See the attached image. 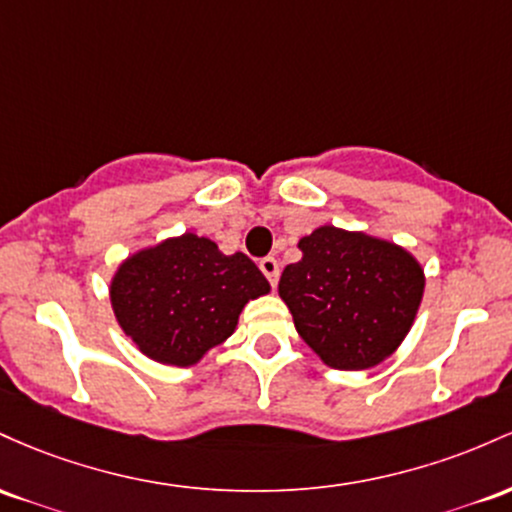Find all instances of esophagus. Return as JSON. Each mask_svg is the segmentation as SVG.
I'll use <instances>...</instances> for the list:
<instances>
[{"label":"esophagus","mask_w":512,"mask_h":512,"mask_svg":"<svg viewBox=\"0 0 512 512\" xmlns=\"http://www.w3.org/2000/svg\"><path fill=\"white\" fill-rule=\"evenodd\" d=\"M258 268H261V273L266 275L268 283H271V285H278V278H280V266H278V261H275L273 256L261 258V261H258Z\"/></svg>","instance_id":"34e87169"}]
</instances>
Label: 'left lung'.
Wrapping results in <instances>:
<instances>
[{
    "instance_id": "1",
    "label": "left lung",
    "mask_w": 512,
    "mask_h": 512,
    "mask_svg": "<svg viewBox=\"0 0 512 512\" xmlns=\"http://www.w3.org/2000/svg\"><path fill=\"white\" fill-rule=\"evenodd\" d=\"M297 246L302 258L285 266L278 292L302 341L336 370L387 360L421 307V263L392 241L331 225Z\"/></svg>"
}]
</instances>
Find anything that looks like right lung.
<instances>
[{
	"mask_svg": "<svg viewBox=\"0 0 512 512\" xmlns=\"http://www.w3.org/2000/svg\"><path fill=\"white\" fill-rule=\"evenodd\" d=\"M271 285L249 256H225L215 241L181 234L137 251L111 280L120 329L162 365H195L237 329L246 302Z\"/></svg>",
	"mask_w": 512,
	"mask_h": 512,
	"instance_id": "1",
	"label": "right lung"
}]
</instances>
